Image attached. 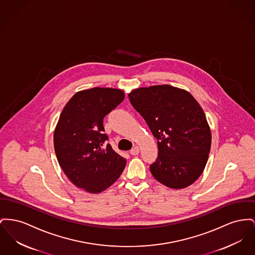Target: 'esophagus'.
<instances>
[{
    "label": "esophagus",
    "mask_w": 255,
    "mask_h": 255,
    "mask_svg": "<svg viewBox=\"0 0 255 255\" xmlns=\"http://www.w3.org/2000/svg\"><path fill=\"white\" fill-rule=\"evenodd\" d=\"M131 155H133V156H135V155H137L138 153H139V148L137 147V146H135L133 149L131 150Z\"/></svg>",
    "instance_id": "obj_1"
}]
</instances>
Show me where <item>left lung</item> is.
Listing matches in <instances>:
<instances>
[{
    "label": "left lung",
    "instance_id": "left-lung-1",
    "mask_svg": "<svg viewBox=\"0 0 255 255\" xmlns=\"http://www.w3.org/2000/svg\"><path fill=\"white\" fill-rule=\"evenodd\" d=\"M128 97L157 138L158 157L150 165L154 178L172 189L193 184L203 172L211 148L202 108L188 91L168 85L140 88Z\"/></svg>",
    "mask_w": 255,
    "mask_h": 255
}]
</instances>
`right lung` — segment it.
I'll list each match as a JSON object with an SVG mask.
<instances>
[{"label": "right lung", "instance_id": "obj_1", "mask_svg": "<svg viewBox=\"0 0 255 255\" xmlns=\"http://www.w3.org/2000/svg\"><path fill=\"white\" fill-rule=\"evenodd\" d=\"M117 89L93 88L77 92L63 108L54 133L60 167L75 186L98 194L120 178L126 160L104 134V118L124 100Z\"/></svg>", "mask_w": 255, "mask_h": 255}]
</instances>
